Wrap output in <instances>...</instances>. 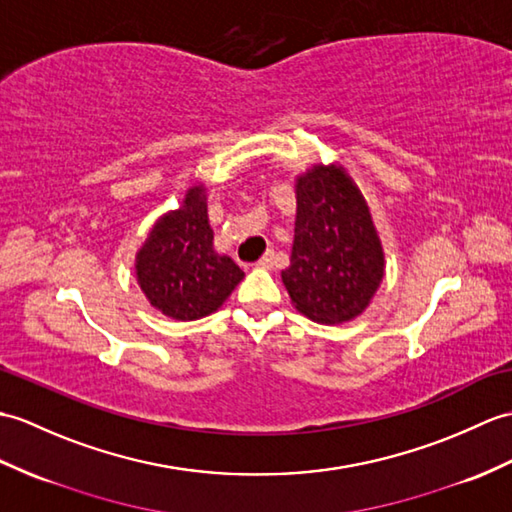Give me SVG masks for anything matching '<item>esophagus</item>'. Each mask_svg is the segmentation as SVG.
I'll return each mask as SVG.
<instances>
[{"label": "esophagus", "instance_id": "esophagus-1", "mask_svg": "<svg viewBox=\"0 0 512 512\" xmlns=\"http://www.w3.org/2000/svg\"><path fill=\"white\" fill-rule=\"evenodd\" d=\"M272 266H275V253H266L264 257H261V259L257 261V268H266V270H270Z\"/></svg>", "mask_w": 512, "mask_h": 512}]
</instances>
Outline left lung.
<instances>
[{"mask_svg":"<svg viewBox=\"0 0 512 512\" xmlns=\"http://www.w3.org/2000/svg\"><path fill=\"white\" fill-rule=\"evenodd\" d=\"M384 277V253L360 189L336 165L296 178L290 268L281 272L296 310L323 325L360 316Z\"/></svg>","mask_w":512,"mask_h":512,"instance_id":"obj_1","label":"left lung"}]
</instances>
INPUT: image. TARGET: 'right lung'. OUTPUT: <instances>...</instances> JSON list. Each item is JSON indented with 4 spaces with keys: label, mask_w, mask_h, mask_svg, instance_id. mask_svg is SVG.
Masks as SVG:
<instances>
[{
    "label": "right lung",
    "mask_w": 512,
    "mask_h": 512,
    "mask_svg": "<svg viewBox=\"0 0 512 512\" xmlns=\"http://www.w3.org/2000/svg\"><path fill=\"white\" fill-rule=\"evenodd\" d=\"M137 281L152 307L176 320L209 316L244 279L240 266L213 251L205 187L187 189L183 207L154 224L137 253Z\"/></svg>",
    "instance_id": "1"
}]
</instances>
